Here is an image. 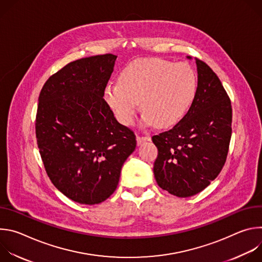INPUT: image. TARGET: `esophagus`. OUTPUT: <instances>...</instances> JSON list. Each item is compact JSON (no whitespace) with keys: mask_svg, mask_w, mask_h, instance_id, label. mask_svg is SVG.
Returning <instances> with one entry per match:
<instances>
[{"mask_svg":"<svg viewBox=\"0 0 262 262\" xmlns=\"http://www.w3.org/2000/svg\"><path fill=\"white\" fill-rule=\"evenodd\" d=\"M150 140V137L149 136H137V144L142 145L144 142Z\"/></svg>","mask_w":262,"mask_h":262,"instance_id":"esophagus-1","label":"esophagus"}]
</instances>
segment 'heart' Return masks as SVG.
<instances>
[{
  "instance_id": "b5f03b06",
  "label": "heart",
  "mask_w": 262,
  "mask_h": 262,
  "mask_svg": "<svg viewBox=\"0 0 262 262\" xmlns=\"http://www.w3.org/2000/svg\"><path fill=\"white\" fill-rule=\"evenodd\" d=\"M197 88V73L189 63L146 58L125 66L118 83L107 84L103 96L121 123H134L141 102L144 121L167 128L188 113Z\"/></svg>"
}]
</instances>
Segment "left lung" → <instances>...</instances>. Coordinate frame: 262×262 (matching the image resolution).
Masks as SVG:
<instances>
[{"label":"left lung","instance_id":"1","mask_svg":"<svg viewBox=\"0 0 262 262\" xmlns=\"http://www.w3.org/2000/svg\"><path fill=\"white\" fill-rule=\"evenodd\" d=\"M195 60L198 88L192 106L173 128L152 137L159 151L156 180L160 188L180 198L200 193L216 178L226 163L232 134L226 90L205 62Z\"/></svg>","mask_w":262,"mask_h":262}]
</instances>
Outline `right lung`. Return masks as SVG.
<instances>
[{"label": "right lung", "mask_w": 262, "mask_h": 262, "mask_svg": "<svg viewBox=\"0 0 262 262\" xmlns=\"http://www.w3.org/2000/svg\"><path fill=\"white\" fill-rule=\"evenodd\" d=\"M116 58L104 54L68 63L49 78L38 98L35 133L47 174L81 204H98L115 192L137 145L103 98Z\"/></svg>", "instance_id": "right-lung-1"}]
</instances>
